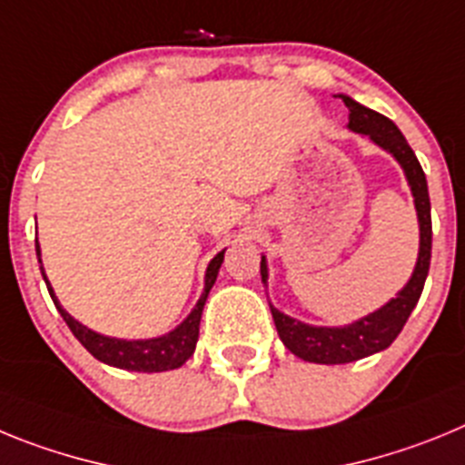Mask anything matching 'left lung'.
Here are the masks:
<instances>
[{"label": "left lung", "mask_w": 465, "mask_h": 465, "mask_svg": "<svg viewBox=\"0 0 465 465\" xmlns=\"http://www.w3.org/2000/svg\"><path fill=\"white\" fill-rule=\"evenodd\" d=\"M338 97L349 109V130L371 139L386 153H391L398 165L402 167V174L408 179V186L414 197V209H417L419 253L412 277L398 291L396 298L389 300L380 310L361 316L351 323H344V326H312V323L298 322L293 316L283 314L277 307L270 305L274 326H277L279 340L283 342V347L298 359L322 365H340L365 359V356H372L377 351H384L398 338V332L402 331L408 316L417 307L419 295L424 291V282L430 265V237H433L426 174L419 165L414 151L410 149V143L405 142L402 133L396 127V123L377 114V111L368 109V106L359 104L349 94H338ZM261 277L262 283L268 286L270 274L268 258L265 256L261 258Z\"/></svg>", "instance_id": "8db88e82"}]
</instances>
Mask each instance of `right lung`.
<instances>
[{
	"mask_svg": "<svg viewBox=\"0 0 465 465\" xmlns=\"http://www.w3.org/2000/svg\"><path fill=\"white\" fill-rule=\"evenodd\" d=\"M223 252H219L216 256L209 261L207 272H204V289L200 300L195 302V307L191 310V314L183 319L176 328H172L165 335H158V338L149 340H121L111 338V335H102V332L93 331V328L84 326L81 322H76L57 300L55 291H53L51 282H48L46 272H44V262H41V249L39 240H36V258L41 262V277L46 282L48 293H51L53 302H55L57 312L64 319V323L69 326V331L74 332V338L79 340L90 354L97 361L106 365H114V368H121V371H134V372H165V371H176L182 368L188 359L195 351L197 335H200V319H203L204 302H207V295L212 291L213 282L219 277L221 262H223Z\"/></svg>",
	"mask_w": 465,
	"mask_h": 465,
	"instance_id": "add662e5",
	"label": "right lung"
}]
</instances>
